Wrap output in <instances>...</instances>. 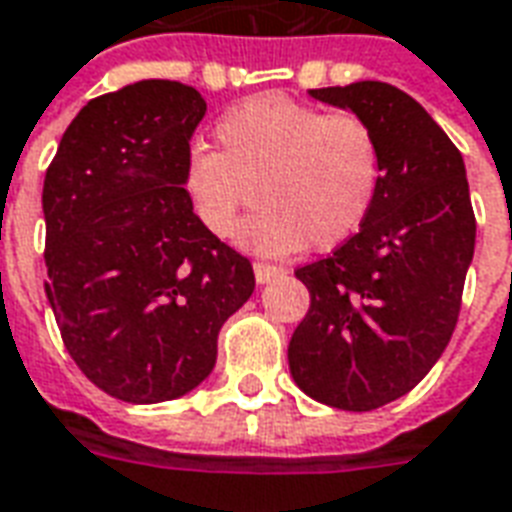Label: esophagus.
<instances>
[{
  "instance_id": "1",
  "label": "esophagus",
  "mask_w": 512,
  "mask_h": 512,
  "mask_svg": "<svg viewBox=\"0 0 512 512\" xmlns=\"http://www.w3.org/2000/svg\"><path fill=\"white\" fill-rule=\"evenodd\" d=\"M285 274V268L279 266H268V263H255V279L257 285H268L271 279H276V276Z\"/></svg>"
}]
</instances>
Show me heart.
<instances>
[{
    "label": "heart",
    "mask_w": 512,
    "mask_h": 512,
    "mask_svg": "<svg viewBox=\"0 0 512 512\" xmlns=\"http://www.w3.org/2000/svg\"><path fill=\"white\" fill-rule=\"evenodd\" d=\"M219 151L192 146L184 192L208 233H236L255 255L328 252L350 241L380 192L382 160L372 127L352 113H328L279 94H263L222 113Z\"/></svg>",
    "instance_id": "heart-1"
}]
</instances>
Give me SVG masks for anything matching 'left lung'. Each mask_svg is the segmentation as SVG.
<instances>
[{"instance_id":"obj_1","label":"left lung","mask_w":512,"mask_h":512,"mask_svg":"<svg viewBox=\"0 0 512 512\" xmlns=\"http://www.w3.org/2000/svg\"><path fill=\"white\" fill-rule=\"evenodd\" d=\"M372 127L382 179L363 227L295 271L312 306L287 350L295 385L336 410L401 399L448 347L475 255L461 151L410 94L380 81L309 89Z\"/></svg>"}]
</instances>
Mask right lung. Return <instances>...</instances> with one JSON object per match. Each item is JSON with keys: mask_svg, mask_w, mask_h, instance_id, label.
Returning <instances> with one entry per match:
<instances>
[{"mask_svg": "<svg viewBox=\"0 0 512 512\" xmlns=\"http://www.w3.org/2000/svg\"><path fill=\"white\" fill-rule=\"evenodd\" d=\"M206 100L138 81L83 105L43 184L48 304L89 380L130 404L195 391L255 290L252 263L208 233L184 192Z\"/></svg>", "mask_w": 512, "mask_h": 512, "instance_id": "1", "label": "right lung"}]
</instances>
